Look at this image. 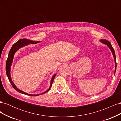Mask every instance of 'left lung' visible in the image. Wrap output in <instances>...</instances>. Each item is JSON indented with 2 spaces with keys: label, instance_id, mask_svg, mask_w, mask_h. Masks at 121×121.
Listing matches in <instances>:
<instances>
[{
  "label": "left lung",
  "instance_id": "1",
  "mask_svg": "<svg viewBox=\"0 0 121 121\" xmlns=\"http://www.w3.org/2000/svg\"><path fill=\"white\" fill-rule=\"evenodd\" d=\"M100 41L101 42H102L103 43L107 45V46L109 47V49H111V50L112 51V53L113 54V58H114L115 59V64H116V66H115V73H116V68H117V63H116V55H115V50L114 49H113V47H112V45H111V43L109 42L107 40H105V39H101L100 40Z\"/></svg>",
  "mask_w": 121,
  "mask_h": 121
}]
</instances>
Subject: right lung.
<instances>
[{
	"label": "right lung",
	"mask_w": 121,
	"mask_h": 121,
	"mask_svg": "<svg viewBox=\"0 0 121 121\" xmlns=\"http://www.w3.org/2000/svg\"><path fill=\"white\" fill-rule=\"evenodd\" d=\"M40 41H32V40H29L27 39H21L20 40H19V41H17V42H16L14 44H13V46L11 48L9 53V56H8V59H7L6 60V75L7 76H8V79L9 80V81L10 82V83L12 84V85L13 86V88L16 90L17 92H19L21 93H22L24 94H26L27 95H29V96H38L39 95V94H28L25 93L24 92H23V91H22L20 89H19L18 88H17V87L16 86V85H14V84L13 83V82L12 81V79H11V77H10V66L12 65V62H13V56L14 54L15 53V52H17V51L19 49V48H20L21 47H22L24 46L27 45L29 44H37L38 43H39ZM56 74H54L52 77V80H51V83H50V86L49 88L47 90V91H46L45 92L42 93L41 94H43L45 93H46L47 91H48L51 87L52 86V83L53 82L54 79L56 77Z\"/></svg>",
	"instance_id": "1"
}]
</instances>
